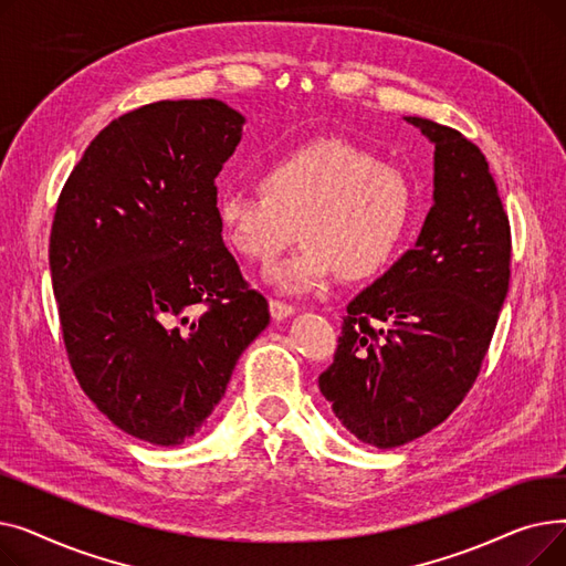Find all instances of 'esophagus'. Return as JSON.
<instances>
[{"label":"esophagus","mask_w":566,"mask_h":566,"mask_svg":"<svg viewBox=\"0 0 566 566\" xmlns=\"http://www.w3.org/2000/svg\"><path fill=\"white\" fill-rule=\"evenodd\" d=\"M291 314H295V307H293V305H286V303H282V301H271V316H273L275 321H282V318H286V316H291Z\"/></svg>","instance_id":"34e87169"}]
</instances>
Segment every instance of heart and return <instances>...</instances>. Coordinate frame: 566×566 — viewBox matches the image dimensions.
<instances>
[{
  "label": "heart",
  "instance_id": "b5f03b06",
  "mask_svg": "<svg viewBox=\"0 0 566 566\" xmlns=\"http://www.w3.org/2000/svg\"><path fill=\"white\" fill-rule=\"evenodd\" d=\"M256 192H222L216 220L224 245L248 263H273L295 238L303 248L271 284L303 293L333 273L367 282L392 263L410 218L406 178L367 148L318 137L265 163Z\"/></svg>",
  "mask_w": 566,
  "mask_h": 566
}]
</instances>
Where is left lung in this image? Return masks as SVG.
I'll return each mask as SVG.
<instances>
[{"mask_svg": "<svg viewBox=\"0 0 566 566\" xmlns=\"http://www.w3.org/2000/svg\"><path fill=\"white\" fill-rule=\"evenodd\" d=\"M436 146L433 206L418 243L346 307L318 376L339 422L378 450L452 415L480 374L510 289L512 233L480 146L406 116Z\"/></svg>", "mask_w": 566, "mask_h": 566, "instance_id": "obj_1", "label": "left lung"}]
</instances>
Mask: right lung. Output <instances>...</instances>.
Listing matches in <instances>:
<instances>
[{"label": "right lung", "mask_w": 566, "mask_h": 566, "mask_svg": "<svg viewBox=\"0 0 566 566\" xmlns=\"http://www.w3.org/2000/svg\"><path fill=\"white\" fill-rule=\"evenodd\" d=\"M243 124L216 98L133 109L56 201L50 273L73 374L114 427L160 448L201 429L271 323L216 220Z\"/></svg>", "instance_id": "1"}]
</instances>
